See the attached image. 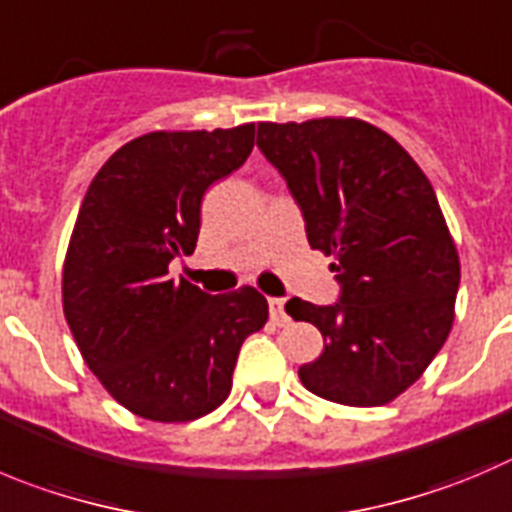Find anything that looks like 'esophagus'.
<instances>
[{
  "instance_id": "esophagus-1",
  "label": "esophagus",
  "mask_w": 512,
  "mask_h": 512,
  "mask_svg": "<svg viewBox=\"0 0 512 512\" xmlns=\"http://www.w3.org/2000/svg\"><path fill=\"white\" fill-rule=\"evenodd\" d=\"M267 305H270V318L275 326H285V323L290 321L288 313H285V300L283 298H270L267 300Z\"/></svg>"
}]
</instances>
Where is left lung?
Returning <instances> with one entry per match:
<instances>
[{"instance_id": "8db88e82", "label": "left lung", "mask_w": 512, "mask_h": 512, "mask_svg": "<svg viewBox=\"0 0 512 512\" xmlns=\"http://www.w3.org/2000/svg\"><path fill=\"white\" fill-rule=\"evenodd\" d=\"M257 146L288 181L313 250L333 257L336 305L288 300L326 348L298 369L315 396L381 407L404 394L455 321L460 257L417 161L361 118L257 123Z\"/></svg>"}]
</instances>
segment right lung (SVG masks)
Listing matches in <instances>:
<instances>
[{
    "label": "right lung",
    "mask_w": 512,
    "mask_h": 512,
    "mask_svg": "<svg viewBox=\"0 0 512 512\" xmlns=\"http://www.w3.org/2000/svg\"><path fill=\"white\" fill-rule=\"evenodd\" d=\"M255 123L154 131L121 146L90 181L62 265V310L88 369L151 422H191L229 396L242 341L267 323L255 288L207 295L169 278L191 255L204 191L240 169Z\"/></svg>",
    "instance_id": "obj_1"
}]
</instances>
